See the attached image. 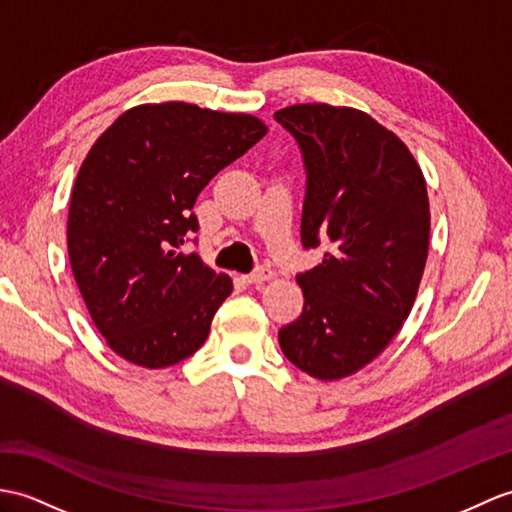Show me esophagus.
<instances>
[{
    "instance_id": "34e87169",
    "label": "esophagus",
    "mask_w": 512,
    "mask_h": 512,
    "mask_svg": "<svg viewBox=\"0 0 512 512\" xmlns=\"http://www.w3.org/2000/svg\"><path fill=\"white\" fill-rule=\"evenodd\" d=\"M244 279L248 283H264V281L275 279V270L268 268V266H259L255 272H251V275H246Z\"/></svg>"
}]
</instances>
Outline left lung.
I'll use <instances>...</instances> for the list:
<instances>
[{
  "label": "left lung",
  "instance_id": "obj_1",
  "mask_svg": "<svg viewBox=\"0 0 512 512\" xmlns=\"http://www.w3.org/2000/svg\"><path fill=\"white\" fill-rule=\"evenodd\" d=\"M275 120L303 152L301 242L331 248L296 275L303 314L279 329V344L331 382L373 362L412 310L430 246L427 187L408 146L364 111L294 104Z\"/></svg>",
  "mask_w": 512,
  "mask_h": 512
}]
</instances>
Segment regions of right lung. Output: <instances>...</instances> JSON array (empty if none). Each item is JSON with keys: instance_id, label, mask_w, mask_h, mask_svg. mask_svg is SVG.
I'll list each match as a JSON object with an SVG mask.
<instances>
[{"instance_id": "1", "label": "right lung", "mask_w": 512, "mask_h": 512, "mask_svg": "<svg viewBox=\"0 0 512 512\" xmlns=\"http://www.w3.org/2000/svg\"><path fill=\"white\" fill-rule=\"evenodd\" d=\"M268 133L255 115L187 102L141 104L95 139L69 202L71 270L120 358L165 368L194 355L233 292L196 253L198 194Z\"/></svg>"}]
</instances>
